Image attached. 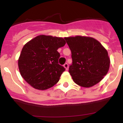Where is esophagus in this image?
I'll return each instance as SVG.
<instances>
[{"label":"esophagus","instance_id":"34e87169","mask_svg":"<svg viewBox=\"0 0 123 123\" xmlns=\"http://www.w3.org/2000/svg\"><path fill=\"white\" fill-rule=\"evenodd\" d=\"M63 67H65V68L66 69V70H68V67H69V65H68V63H65V65H63Z\"/></svg>","mask_w":123,"mask_h":123}]
</instances>
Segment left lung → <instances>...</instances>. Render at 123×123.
<instances>
[{"instance_id":"1","label":"left lung","mask_w":123,"mask_h":123,"mask_svg":"<svg viewBox=\"0 0 123 123\" xmlns=\"http://www.w3.org/2000/svg\"><path fill=\"white\" fill-rule=\"evenodd\" d=\"M71 52L69 73L78 85L91 87L107 74L110 60L104 46L94 38L76 36L64 38Z\"/></svg>"}]
</instances>
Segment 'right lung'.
Here are the masks:
<instances>
[{
  "mask_svg": "<svg viewBox=\"0 0 123 123\" xmlns=\"http://www.w3.org/2000/svg\"><path fill=\"white\" fill-rule=\"evenodd\" d=\"M66 42L62 37L39 35L23 46L18 59L19 72L34 89L45 90L58 82L65 70L58 64L57 50Z\"/></svg>",
  "mask_w": 123,
  "mask_h": 123,
  "instance_id": "add662e5",
  "label": "right lung"
}]
</instances>
